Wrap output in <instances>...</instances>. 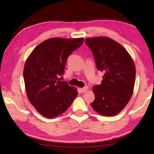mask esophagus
Wrapping results in <instances>:
<instances>
[{
	"label": "esophagus",
	"mask_w": 154,
	"mask_h": 154,
	"mask_svg": "<svg viewBox=\"0 0 154 154\" xmlns=\"http://www.w3.org/2000/svg\"><path fill=\"white\" fill-rule=\"evenodd\" d=\"M87 90H88V87H87V86H85V87L83 88H80V91H81V92H83V93L86 92Z\"/></svg>",
	"instance_id": "34e87169"
}]
</instances>
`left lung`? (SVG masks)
<instances>
[{
	"instance_id": "1",
	"label": "left lung",
	"mask_w": 154,
	"mask_h": 154,
	"mask_svg": "<svg viewBox=\"0 0 154 154\" xmlns=\"http://www.w3.org/2000/svg\"><path fill=\"white\" fill-rule=\"evenodd\" d=\"M97 69L103 72L102 83L94 86L95 100L90 104L99 114H118L133 93L136 69L131 56L120 44L109 37L87 38Z\"/></svg>"
}]
</instances>
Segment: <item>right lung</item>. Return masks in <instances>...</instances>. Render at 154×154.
<instances>
[{
  "label": "right lung",
  "instance_id": "obj_1",
  "mask_svg": "<svg viewBox=\"0 0 154 154\" xmlns=\"http://www.w3.org/2000/svg\"><path fill=\"white\" fill-rule=\"evenodd\" d=\"M83 40L49 38L36 46L26 61L23 74L28 98L45 118H56L64 113L78 94L76 88L59 76L64 74L68 57Z\"/></svg>",
  "mask_w": 154,
  "mask_h": 154
}]
</instances>
